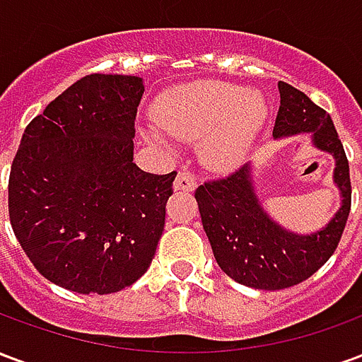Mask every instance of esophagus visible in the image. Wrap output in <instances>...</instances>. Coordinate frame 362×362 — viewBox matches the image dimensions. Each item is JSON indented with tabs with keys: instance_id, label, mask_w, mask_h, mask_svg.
<instances>
[{
	"instance_id": "esophagus-1",
	"label": "esophagus",
	"mask_w": 362,
	"mask_h": 362,
	"mask_svg": "<svg viewBox=\"0 0 362 362\" xmlns=\"http://www.w3.org/2000/svg\"><path fill=\"white\" fill-rule=\"evenodd\" d=\"M174 189L176 192H192V189H196V178L189 173H186V170H182L176 176V180H174Z\"/></svg>"
}]
</instances>
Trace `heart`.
Returning <instances> with one entry per match:
<instances>
[{"mask_svg":"<svg viewBox=\"0 0 362 362\" xmlns=\"http://www.w3.org/2000/svg\"><path fill=\"white\" fill-rule=\"evenodd\" d=\"M267 116L264 98L240 85L196 81L168 90L155 104V119L163 134L180 141H204V158L217 170L243 163ZM151 139L165 137L151 132Z\"/></svg>","mask_w":362,"mask_h":362,"instance_id":"1","label":"heart"}]
</instances>
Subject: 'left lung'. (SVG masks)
<instances>
[{"label":"left lung","instance_id":"8db88e82","mask_svg":"<svg viewBox=\"0 0 362 362\" xmlns=\"http://www.w3.org/2000/svg\"><path fill=\"white\" fill-rule=\"evenodd\" d=\"M279 95L273 137L310 134L312 145L335 158L341 207L332 221L310 235L281 227L259 204L250 163L196 189L204 230L221 269L240 285L264 291L293 287L318 272L341 240L351 211L349 163L329 114L288 83L279 81Z\"/></svg>","mask_w":362,"mask_h":362}]
</instances>
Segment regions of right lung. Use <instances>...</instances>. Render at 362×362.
Returning <instances> with one entry per match:
<instances>
[{
    "mask_svg": "<svg viewBox=\"0 0 362 362\" xmlns=\"http://www.w3.org/2000/svg\"><path fill=\"white\" fill-rule=\"evenodd\" d=\"M135 75L83 77L25 129L9 174V219L33 266L59 287L108 295L147 272L176 173L134 163Z\"/></svg>",
    "mask_w": 362,
    "mask_h": 362,
    "instance_id": "right-lung-1",
    "label": "right lung"
}]
</instances>
